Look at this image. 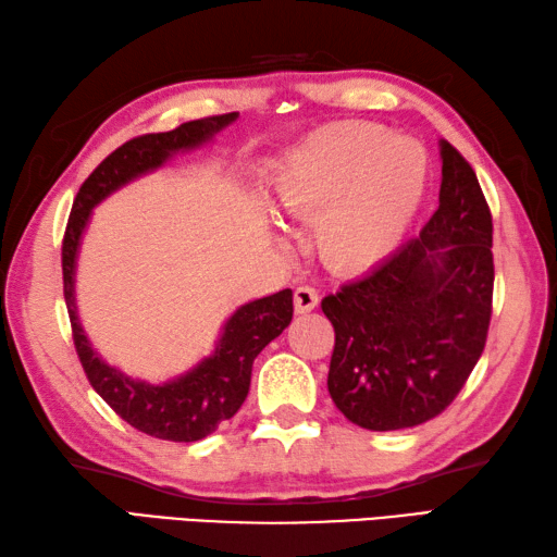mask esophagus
Segmentation results:
<instances>
[{"instance_id":"1","label":"esophagus","mask_w":557,"mask_h":557,"mask_svg":"<svg viewBox=\"0 0 557 557\" xmlns=\"http://www.w3.org/2000/svg\"><path fill=\"white\" fill-rule=\"evenodd\" d=\"M293 302H295V312L298 314L312 312L317 308V302H320V293H317V288L312 286H298L295 288Z\"/></svg>"}]
</instances>
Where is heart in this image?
Masks as SVG:
<instances>
[{
  "instance_id": "b5f03b06",
  "label": "heart",
  "mask_w": 557,
  "mask_h": 557,
  "mask_svg": "<svg viewBox=\"0 0 557 557\" xmlns=\"http://www.w3.org/2000/svg\"><path fill=\"white\" fill-rule=\"evenodd\" d=\"M425 151L366 122L332 124L288 158L274 185L278 209L317 221V252L334 271L382 262L421 207Z\"/></svg>"
}]
</instances>
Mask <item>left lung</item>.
<instances>
[{
    "label": "left lung",
    "instance_id": "obj_1",
    "mask_svg": "<svg viewBox=\"0 0 557 557\" xmlns=\"http://www.w3.org/2000/svg\"><path fill=\"white\" fill-rule=\"evenodd\" d=\"M440 207L421 235L326 295L336 344L326 387L368 430L440 416L479 362L493 314V215L473 168L440 141Z\"/></svg>",
    "mask_w": 557,
    "mask_h": 557
}]
</instances>
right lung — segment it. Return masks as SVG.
<instances>
[{"label":"right lung","instance_id":"1","mask_svg":"<svg viewBox=\"0 0 557 557\" xmlns=\"http://www.w3.org/2000/svg\"><path fill=\"white\" fill-rule=\"evenodd\" d=\"M235 117L237 112L191 120L173 132L144 134L122 144L86 177L74 199L70 223H66L62 276L76 356L82 360L90 387L103 396L112 411L132 428L158 440L197 442L237 413V408L247 399L255 358L293 320V290L286 288L243 305L225 322L219 344L209 358H203L197 368L175 380L149 384L110 368L88 344L84 326L78 322L74 298L78 243H82L90 211L108 195L127 185L129 180L161 168L175 151L197 149L215 132L228 127Z\"/></svg>","mask_w":557,"mask_h":557}]
</instances>
